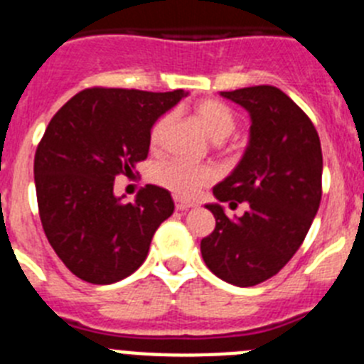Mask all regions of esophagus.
Segmentation results:
<instances>
[{
  "instance_id": "esophagus-1",
  "label": "esophagus",
  "mask_w": 364,
  "mask_h": 364,
  "mask_svg": "<svg viewBox=\"0 0 364 364\" xmlns=\"http://www.w3.org/2000/svg\"><path fill=\"white\" fill-rule=\"evenodd\" d=\"M173 201H176V208H178V210H188V208L194 207V203H191V201H186V200H181V198H178V196L173 198Z\"/></svg>"
}]
</instances>
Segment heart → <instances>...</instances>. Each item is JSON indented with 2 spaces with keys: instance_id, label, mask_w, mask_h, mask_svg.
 Here are the masks:
<instances>
[{
  "instance_id": "heart-1",
  "label": "heart",
  "mask_w": 364,
  "mask_h": 364,
  "mask_svg": "<svg viewBox=\"0 0 364 364\" xmlns=\"http://www.w3.org/2000/svg\"><path fill=\"white\" fill-rule=\"evenodd\" d=\"M194 115L203 126L208 137L221 143L227 137L235 134L238 128V117L230 109L227 104L220 102V100H201L194 106ZM170 122H172V115L159 117L150 129V148L151 151H159L163 146L164 134L168 129ZM214 172L207 166H200V164L186 163V161H168V163L159 164L154 170V179L164 188L172 191L173 194L183 196V198H194L200 194V191L205 185L213 181Z\"/></svg>"
}]
</instances>
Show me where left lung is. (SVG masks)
Returning <instances> with one entry per match:
<instances>
[{"label":"left lung","mask_w":364,"mask_h":364,"mask_svg":"<svg viewBox=\"0 0 364 364\" xmlns=\"http://www.w3.org/2000/svg\"><path fill=\"white\" fill-rule=\"evenodd\" d=\"M251 115L249 144L230 176L213 188L220 203L247 200L230 220L219 203L205 207L216 227L201 257L216 277L238 287L274 277L304 242L322 196V150L314 122L284 91L252 86L221 91Z\"/></svg>","instance_id":"1"}]
</instances>
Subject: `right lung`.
<instances>
[{"mask_svg":"<svg viewBox=\"0 0 364 364\" xmlns=\"http://www.w3.org/2000/svg\"><path fill=\"white\" fill-rule=\"evenodd\" d=\"M186 95L90 87L50 119L34 156L38 210L50 247L82 280L129 277L146 260L157 227L172 216L166 188L146 185L124 203L113 183L146 159L154 122Z\"/></svg>","mask_w":364,"mask_h":364,"instance_id":"1","label":"right lung"}]
</instances>
